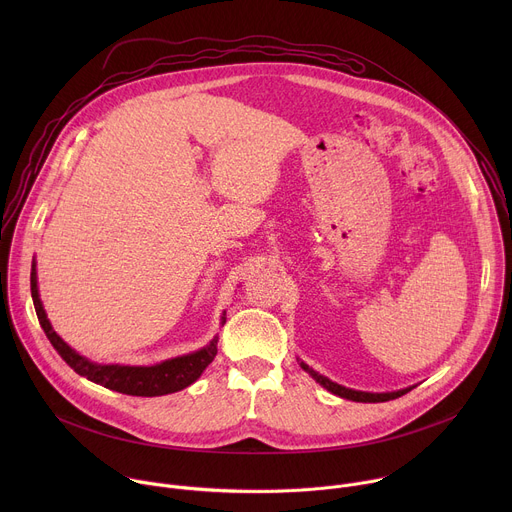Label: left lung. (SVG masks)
<instances>
[{
    "label": "left lung",
    "mask_w": 512,
    "mask_h": 512,
    "mask_svg": "<svg viewBox=\"0 0 512 512\" xmlns=\"http://www.w3.org/2000/svg\"><path fill=\"white\" fill-rule=\"evenodd\" d=\"M300 367L316 381L320 383L324 389H328L332 395H338L342 399H348V401H356V403H383V401H391V399H397L405 393H409L413 387H405V389H399V391H387V393H369V391H356V389H348L344 385H338L334 381H330L328 377L316 373L312 367H308V364L304 360H298Z\"/></svg>",
    "instance_id": "obj_1"
}]
</instances>
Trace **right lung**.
I'll use <instances>...</instances> for the list:
<instances>
[{
  "mask_svg": "<svg viewBox=\"0 0 512 512\" xmlns=\"http://www.w3.org/2000/svg\"><path fill=\"white\" fill-rule=\"evenodd\" d=\"M30 287H32V300L36 308V316L40 320V326L44 334L48 336L50 344L56 348V352L62 356V360L77 375L107 387L117 393L135 395V397H160L170 395L176 391L186 389L192 385L208 367V364L216 356V342L218 336H214L206 346L200 350H194L190 354H182L176 358L162 360L152 367H129V364H99L89 360L87 356L79 354L75 348H70L52 328L46 310L40 300L38 291V275H36V259H32V273H30ZM227 312L221 316V324L225 326Z\"/></svg>",
  "mask_w": 512,
  "mask_h": 512,
  "instance_id": "right-lung-1",
  "label": "right lung"
}]
</instances>
